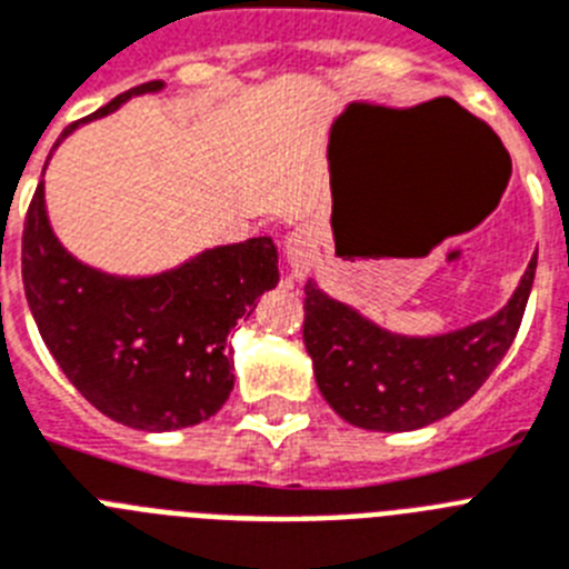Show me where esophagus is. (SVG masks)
Returning a JSON list of instances; mask_svg holds the SVG:
<instances>
[{
  "mask_svg": "<svg viewBox=\"0 0 569 569\" xmlns=\"http://www.w3.org/2000/svg\"><path fill=\"white\" fill-rule=\"evenodd\" d=\"M315 251H318V234L312 231V226H298L295 231H289L283 243V257L291 280H303L312 271Z\"/></svg>",
  "mask_w": 569,
  "mask_h": 569,
  "instance_id": "esophagus-1",
  "label": "esophagus"
}]
</instances>
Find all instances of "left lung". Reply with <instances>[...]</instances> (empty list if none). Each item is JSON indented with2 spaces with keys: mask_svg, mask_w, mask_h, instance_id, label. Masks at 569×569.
<instances>
[{
  "mask_svg": "<svg viewBox=\"0 0 569 569\" xmlns=\"http://www.w3.org/2000/svg\"><path fill=\"white\" fill-rule=\"evenodd\" d=\"M538 254L490 318L441 335H401L306 283L303 343L326 403L372 432H412L472 398L516 340Z\"/></svg>",
  "mask_w": 569,
  "mask_h": 569,
  "instance_id": "obj_1",
  "label": "left lung"
}]
</instances>
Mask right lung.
Instances as JSON below:
<instances>
[{
	"mask_svg": "<svg viewBox=\"0 0 569 569\" xmlns=\"http://www.w3.org/2000/svg\"><path fill=\"white\" fill-rule=\"evenodd\" d=\"M162 88V79L142 82L82 122ZM82 122L62 131L51 154ZM278 280L271 237L211 246L157 274H111L82 263L53 231L46 180L24 220V298L48 352L88 403L142 432H174L220 412L234 389L231 329Z\"/></svg>",
	"mask_w": 569,
	"mask_h": 569,
	"instance_id": "right-lung-1",
	"label": "right lung"
}]
</instances>
